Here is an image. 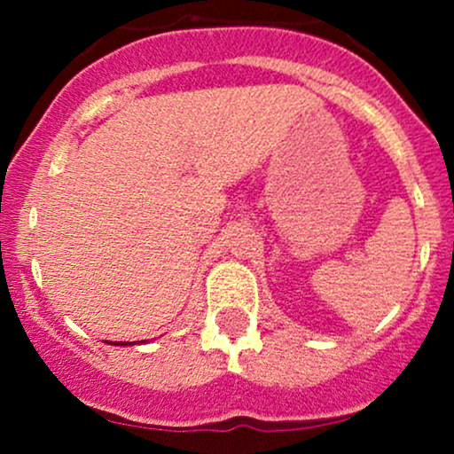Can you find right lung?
<instances>
[{
	"label": "right lung",
	"instance_id": "add662e5",
	"mask_svg": "<svg viewBox=\"0 0 454 454\" xmlns=\"http://www.w3.org/2000/svg\"><path fill=\"white\" fill-rule=\"evenodd\" d=\"M149 340H140V341H108L104 340V343H108V346H137V343H147Z\"/></svg>",
	"mask_w": 454,
	"mask_h": 454
}]
</instances>
